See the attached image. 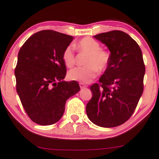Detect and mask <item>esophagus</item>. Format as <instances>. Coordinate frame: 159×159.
Wrapping results in <instances>:
<instances>
[{
    "label": "esophagus",
    "instance_id": "esophagus-1",
    "mask_svg": "<svg viewBox=\"0 0 159 159\" xmlns=\"http://www.w3.org/2000/svg\"><path fill=\"white\" fill-rule=\"evenodd\" d=\"M79 86H80V88H81V89H83V88H85L87 86L86 84H84V83H79Z\"/></svg>",
    "mask_w": 159,
    "mask_h": 159
}]
</instances>
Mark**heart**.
<instances>
[{
	"instance_id": "1",
	"label": "heart",
	"mask_w": 159,
	"mask_h": 159,
	"mask_svg": "<svg viewBox=\"0 0 159 159\" xmlns=\"http://www.w3.org/2000/svg\"><path fill=\"white\" fill-rule=\"evenodd\" d=\"M75 48L81 53L87 54L85 66L77 67L68 72V78L72 81L89 83L98 75V69L103 71L107 68L110 61V53L101 48L97 40L91 37L81 39L75 45ZM62 59L67 67L75 65V56L73 48L68 46L62 54Z\"/></svg>"
}]
</instances>
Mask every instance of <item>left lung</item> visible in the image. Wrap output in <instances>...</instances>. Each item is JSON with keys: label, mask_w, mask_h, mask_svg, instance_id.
Wrapping results in <instances>:
<instances>
[{"label": "left lung", "mask_w": 159, "mask_h": 159, "mask_svg": "<svg viewBox=\"0 0 159 159\" xmlns=\"http://www.w3.org/2000/svg\"><path fill=\"white\" fill-rule=\"evenodd\" d=\"M107 46L110 61L99 83L90 86L91 100L86 111L94 124L113 128L131 116L144 90L145 66L137 43L123 31H114L94 36Z\"/></svg>", "instance_id": "left-lung-1"}]
</instances>
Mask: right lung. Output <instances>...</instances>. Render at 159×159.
Masks as SVG:
<instances>
[{"label": "right lung", "instance_id": "obj_1", "mask_svg": "<svg viewBox=\"0 0 159 159\" xmlns=\"http://www.w3.org/2000/svg\"><path fill=\"white\" fill-rule=\"evenodd\" d=\"M72 36L43 30L31 36L18 53L16 89L24 109L35 123L49 125L65 112L68 98L80 90L77 81H63L67 73L62 54Z\"/></svg>", "mask_w": 159, "mask_h": 159}]
</instances>
